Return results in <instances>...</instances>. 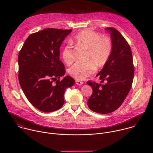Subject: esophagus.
Instances as JSON below:
<instances>
[{"instance_id": "obj_1", "label": "esophagus", "mask_w": 153, "mask_h": 153, "mask_svg": "<svg viewBox=\"0 0 153 153\" xmlns=\"http://www.w3.org/2000/svg\"><path fill=\"white\" fill-rule=\"evenodd\" d=\"M76 83L78 85H81L83 84V82L82 81H79V80H76Z\"/></svg>"}]
</instances>
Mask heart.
Returning a JSON list of instances; mask_svg holds the SVG:
<instances>
[{
  "instance_id": "b5f03b06",
  "label": "heart",
  "mask_w": 153,
  "mask_h": 153,
  "mask_svg": "<svg viewBox=\"0 0 153 153\" xmlns=\"http://www.w3.org/2000/svg\"><path fill=\"white\" fill-rule=\"evenodd\" d=\"M75 40L79 45L89 49L88 59L94 62L98 68L105 66L111 56L113 42L110 37H102L99 33L91 30H83L76 36ZM62 57L67 65L73 62L74 56L70 44L63 48ZM95 64L91 61L85 63H77L69 68L68 73L75 79L83 80L95 73L96 67Z\"/></svg>"
}]
</instances>
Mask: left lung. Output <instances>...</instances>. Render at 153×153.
<instances>
[{
  "instance_id": "left-lung-1",
  "label": "left lung",
  "mask_w": 153,
  "mask_h": 153,
  "mask_svg": "<svg viewBox=\"0 0 153 153\" xmlns=\"http://www.w3.org/2000/svg\"><path fill=\"white\" fill-rule=\"evenodd\" d=\"M105 30L113 42L111 56L96 75L101 83L87 82L93 88L87 104L91 110L100 114L112 113L120 106L131 88L134 74L131 50L125 39L114 28Z\"/></svg>"
}]
</instances>
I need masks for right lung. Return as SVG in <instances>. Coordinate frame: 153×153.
<instances>
[{
	"label": "right lung",
	"mask_w": 153,
	"mask_h": 153,
	"mask_svg": "<svg viewBox=\"0 0 153 153\" xmlns=\"http://www.w3.org/2000/svg\"><path fill=\"white\" fill-rule=\"evenodd\" d=\"M71 31L46 28L31 34L19 52L20 85L29 102L41 111L50 113L60 109L65 102V90L75 83L69 76L59 79L65 74L59 49Z\"/></svg>",
	"instance_id": "obj_1"
}]
</instances>
